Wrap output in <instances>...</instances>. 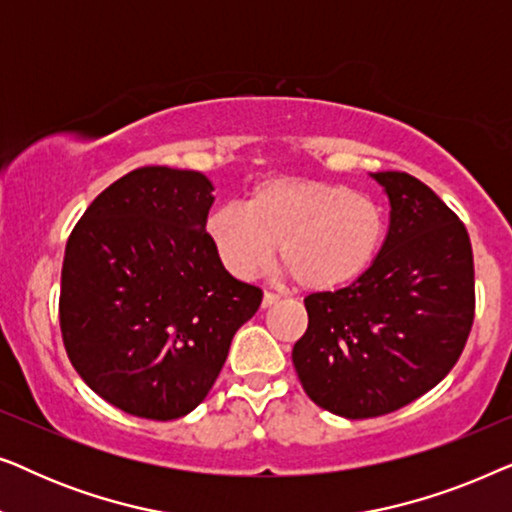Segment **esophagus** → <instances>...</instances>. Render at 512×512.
I'll list each match as a JSON object with an SVG mask.
<instances>
[{
  "mask_svg": "<svg viewBox=\"0 0 512 512\" xmlns=\"http://www.w3.org/2000/svg\"><path fill=\"white\" fill-rule=\"evenodd\" d=\"M277 300H279L277 293H270V291H265V293H263V307H270V305H275Z\"/></svg>",
  "mask_w": 512,
  "mask_h": 512,
  "instance_id": "obj_1",
  "label": "esophagus"
}]
</instances>
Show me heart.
<instances>
[{
  "label": "heart",
  "instance_id": "obj_1",
  "mask_svg": "<svg viewBox=\"0 0 512 512\" xmlns=\"http://www.w3.org/2000/svg\"><path fill=\"white\" fill-rule=\"evenodd\" d=\"M221 263L240 279L268 268L279 242L286 272L307 291H335L373 268L387 212L373 195L307 177L261 181L244 207L221 205L205 221Z\"/></svg>",
  "mask_w": 512,
  "mask_h": 512
}]
</instances>
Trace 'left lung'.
I'll return each instance as SVG.
<instances>
[{
  "instance_id": "left-lung-1",
  "label": "left lung",
  "mask_w": 512,
  "mask_h": 512,
  "mask_svg": "<svg viewBox=\"0 0 512 512\" xmlns=\"http://www.w3.org/2000/svg\"><path fill=\"white\" fill-rule=\"evenodd\" d=\"M391 226L373 268L305 298L293 366L319 408L347 419L394 412L436 387L464 352L475 272L459 216L408 172H375Z\"/></svg>"
}]
</instances>
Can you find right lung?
I'll use <instances>...</instances> for the list:
<instances>
[{"instance_id":"obj_1","label":"right lung","mask_w":512,"mask_h":512,"mask_svg":"<svg viewBox=\"0 0 512 512\" xmlns=\"http://www.w3.org/2000/svg\"><path fill=\"white\" fill-rule=\"evenodd\" d=\"M212 191L200 172L137 167L67 240L62 342L83 382L128 415L167 422L198 408L263 300L209 242Z\"/></svg>"}]
</instances>
